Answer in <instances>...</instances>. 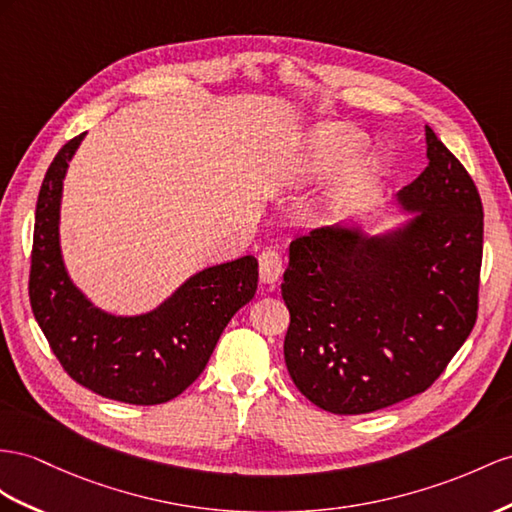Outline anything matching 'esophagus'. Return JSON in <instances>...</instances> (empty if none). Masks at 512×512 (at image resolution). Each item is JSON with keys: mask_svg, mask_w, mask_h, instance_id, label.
I'll list each match as a JSON object with an SVG mask.
<instances>
[{"mask_svg": "<svg viewBox=\"0 0 512 512\" xmlns=\"http://www.w3.org/2000/svg\"><path fill=\"white\" fill-rule=\"evenodd\" d=\"M283 272V259L281 253L274 248H266L259 255V279L264 283H277Z\"/></svg>", "mask_w": 512, "mask_h": 512, "instance_id": "obj_1", "label": "esophagus"}]
</instances>
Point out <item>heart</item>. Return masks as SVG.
I'll return each instance as SVG.
<instances>
[{
    "instance_id": "obj_1",
    "label": "heart",
    "mask_w": 512,
    "mask_h": 512,
    "mask_svg": "<svg viewBox=\"0 0 512 512\" xmlns=\"http://www.w3.org/2000/svg\"><path fill=\"white\" fill-rule=\"evenodd\" d=\"M361 136L355 129L339 123H320L307 129L283 155L270 164L272 183L281 190H298L318 181L355 153ZM376 162L372 155H357L342 166L335 186L324 203V216L337 218L359 199V194L374 177Z\"/></svg>"
}]
</instances>
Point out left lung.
I'll list each match as a JSON object with an SVG mask.
<instances>
[{
    "instance_id": "obj_1",
    "label": "left lung",
    "mask_w": 512,
    "mask_h": 512,
    "mask_svg": "<svg viewBox=\"0 0 512 512\" xmlns=\"http://www.w3.org/2000/svg\"><path fill=\"white\" fill-rule=\"evenodd\" d=\"M426 157L396 196L415 214L404 225L381 235L337 225L290 244L285 365L329 413H372L426 391L476 324L480 194L428 125Z\"/></svg>"
}]
</instances>
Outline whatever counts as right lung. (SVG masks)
Returning <instances> with one entry per match:
<instances>
[{"mask_svg":"<svg viewBox=\"0 0 512 512\" xmlns=\"http://www.w3.org/2000/svg\"><path fill=\"white\" fill-rule=\"evenodd\" d=\"M84 136L58 151L38 192L30 268L34 318L73 381L110 400L162 404L201 376L229 320L253 300L257 259L244 255L196 272L140 316H114L93 305L71 281L60 248L62 181Z\"/></svg>","mask_w":512,"mask_h":512,"instance_id":"add662e5","label":"right lung"}]
</instances>
